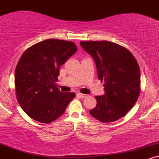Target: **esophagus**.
<instances>
[{"instance_id": "obj_1", "label": "esophagus", "mask_w": 159, "mask_h": 159, "mask_svg": "<svg viewBox=\"0 0 159 159\" xmlns=\"http://www.w3.org/2000/svg\"><path fill=\"white\" fill-rule=\"evenodd\" d=\"M77 95H78V96H79L80 98H85L86 96H87V95L83 94V93H78Z\"/></svg>"}]
</instances>
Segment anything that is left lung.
<instances>
[{"label": "left lung", "instance_id": "1", "mask_svg": "<svg viewBox=\"0 0 159 159\" xmlns=\"http://www.w3.org/2000/svg\"><path fill=\"white\" fill-rule=\"evenodd\" d=\"M93 58L98 79L105 81V94L95 96L97 105L91 116L102 123L123 117L134 106L140 94V72L132 53L108 41L80 42Z\"/></svg>", "mask_w": 159, "mask_h": 159}]
</instances>
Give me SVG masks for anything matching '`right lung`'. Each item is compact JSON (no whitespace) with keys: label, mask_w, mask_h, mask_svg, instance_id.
Masks as SVG:
<instances>
[{"label":"right lung","mask_w":159,"mask_h":159,"mask_svg":"<svg viewBox=\"0 0 159 159\" xmlns=\"http://www.w3.org/2000/svg\"><path fill=\"white\" fill-rule=\"evenodd\" d=\"M77 52L72 42L49 39L27 48L15 71L18 102L32 119L48 123L59 118L75 96L56 87L60 67Z\"/></svg>","instance_id":"right-lung-1"}]
</instances>
